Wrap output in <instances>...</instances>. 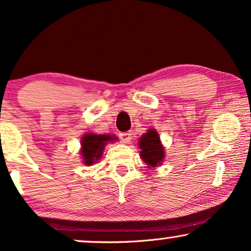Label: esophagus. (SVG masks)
Listing matches in <instances>:
<instances>
[{
    "instance_id": "34e87169",
    "label": "esophagus",
    "mask_w": 251,
    "mask_h": 251,
    "mask_svg": "<svg viewBox=\"0 0 251 251\" xmlns=\"http://www.w3.org/2000/svg\"><path fill=\"white\" fill-rule=\"evenodd\" d=\"M119 139L124 144H128L132 139V134L129 132H122L119 133Z\"/></svg>"
}]
</instances>
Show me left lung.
I'll list each match as a JSON object with an SVG mask.
<instances>
[{"instance_id":"1","label":"left lung","mask_w":251,"mask_h":251,"mask_svg":"<svg viewBox=\"0 0 251 251\" xmlns=\"http://www.w3.org/2000/svg\"><path fill=\"white\" fill-rule=\"evenodd\" d=\"M139 147L142 160L151 168L157 167L163 161L164 151L160 142V136L155 129H149L140 138Z\"/></svg>"}]
</instances>
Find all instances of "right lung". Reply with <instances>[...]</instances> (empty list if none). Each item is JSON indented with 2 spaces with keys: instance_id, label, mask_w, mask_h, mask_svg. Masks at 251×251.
Instances as JSON below:
<instances>
[{
  "instance_id": "1",
  "label": "right lung",
  "mask_w": 251,
  "mask_h": 251,
  "mask_svg": "<svg viewBox=\"0 0 251 251\" xmlns=\"http://www.w3.org/2000/svg\"><path fill=\"white\" fill-rule=\"evenodd\" d=\"M116 136L111 135H98L93 134V133H88L82 138V151L81 154L83 156L84 163L87 166H91V164L100 160L102 156L104 146L106 145L107 141L116 140Z\"/></svg>"
}]
</instances>
